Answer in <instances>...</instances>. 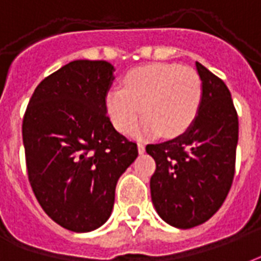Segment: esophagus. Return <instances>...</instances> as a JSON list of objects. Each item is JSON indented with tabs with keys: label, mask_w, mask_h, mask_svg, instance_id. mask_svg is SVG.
<instances>
[{
	"label": "esophagus",
	"mask_w": 261,
	"mask_h": 261,
	"mask_svg": "<svg viewBox=\"0 0 261 261\" xmlns=\"http://www.w3.org/2000/svg\"><path fill=\"white\" fill-rule=\"evenodd\" d=\"M138 152H140L141 155H142V153L145 152V145H144L142 142H138Z\"/></svg>",
	"instance_id": "34e87169"
}]
</instances>
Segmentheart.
Segmentation results:
<instances>
[{
	"label": "heart",
	"mask_w": 261,
	"mask_h": 261,
	"mask_svg": "<svg viewBox=\"0 0 261 261\" xmlns=\"http://www.w3.org/2000/svg\"><path fill=\"white\" fill-rule=\"evenodd\" d=\"M203 86L198 71L178 63H152L127 73L124 90L112 88L105 109L121 133L136 125L141 116L142 131L175 137L190 128L199 113Z\"/></svg>",
	"instance_id": "heart-1"
}]
</instances>
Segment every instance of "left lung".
<instances>
[{
  "mask_svg": "<svg viewBox=\"0 0 261 261\" xmlns=\"http://www.w3.org/2000/svg\"><path fill=\"white\" fill-rule=\"evenodd\" d=\"M203 96L188 130L174 140L149 144L156 162L150 177L152 203L162 220L188 229L221 207L232 184L238 144V115L221 79L196 62Z\"/></svg>",
  "mask_w": 261,
  "mask_h": 261,
  "instance_id": "8db88e82",
  "label": "left lung"
}]
</instances>
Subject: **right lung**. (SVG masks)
<instances>
[{"label":"right lung","instance_id":"add662e5","mask_svg":"<svg viewBox=\"0 0 261 261\" xmlns=\"http://www.w3.org/2000/svg\"><path fill=\"white\" fill-rule=\"evenodd\" d=\"M113 71L105 61L67 63L38 84L23 117L33 192L55 223L74 232L108 221L117 179L138 156L136 142L106 115Z\"/></svg>","mask_w":261,"mask_h":261}]
</instances>
